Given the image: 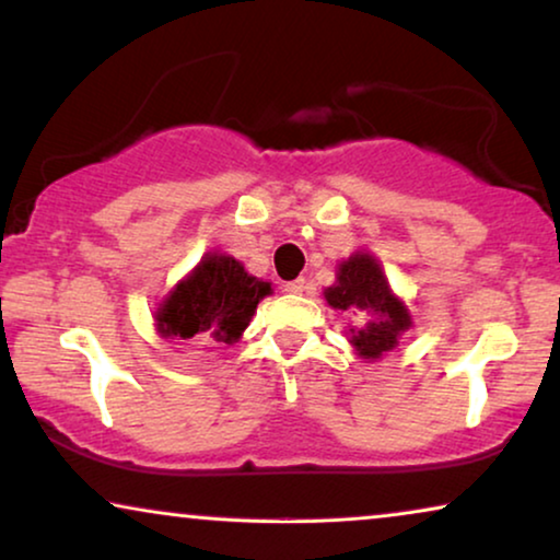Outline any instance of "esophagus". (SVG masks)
<instances>
[{"label":"esophagus","mask_w":560,"mask_h":560,"mask_svg":"<svg viewBox=\"0 0 560 560\" xmlns=\"http://www.w3.org/2000/svg\"><path fill=\"white\" fill-rule=\"evenodd\" d=\"M282 290H285V293H290V295H301L305 290V280L303 278L290 280V282H285V285H282Z\"/></svg>","instance_id":"obj_1"}]
</instances>
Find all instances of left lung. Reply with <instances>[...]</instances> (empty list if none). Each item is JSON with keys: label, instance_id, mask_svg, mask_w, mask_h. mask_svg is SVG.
Returning a JSON list of instances; mask_svg holds the SVG:
<instances>
[{"label": "left lung", "instance_id": "1", "mask_svg": "<svg viewBox=\"0 0 560 560\" xmlns=\"http://www.w3.org/2000/svg\"><path fill=\"white\" fill-rule=\"evenodd\" d=\"M324 298L334 311L354 318L347 339L364 362H377L412 328L410 308L389 288L380 259L370 249H357L336 265V280L324 290Z\"/></svg>", "mask_w": 560, "mask_h": 560}]
</instances>
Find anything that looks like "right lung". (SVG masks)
I'll return each instance as SVG.
<instances>
[{
	"instance_id": "obj_1",
	"label": "right lung",
	"mask_w": 560,
	"mask_h": 560,
	"mask_svg": "<svg viewBox=\"0 0 560 560\" xmlns=\"http://www.w3.org/2000/svg\"><path fill=\"white\" fill-rule=\"evenodd\" d=\"M270 293L272 282L249 275L226 252L211 249L158 303L152 313L155 331L163 339H183L196 347H234L257 313V303Z\"/></svg>"
}]
</instances>
